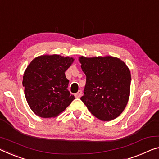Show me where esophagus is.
I'll return each instance as SVG.
<instances>
[{
	"instance_id": "1",
	"label": "esophagus",
	"mask_w": 159,
	"mask_h": 159,
	"mask_svg": "<svg viewBox=\"0 0 159 159\" xmlns=\"http://www.w3.org/2000/svg\"><path fill=\"white\" fill-rule=\"evenodd\" d=\"M82 90H79V92H78L77 93L75 94V97H76V98H80V97H82Z\"/></svg>"
}]
</instances>
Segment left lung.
Masks as SVG:
<instances>
[{
	"label": "left lung",
	"instance_id": "8db88e82",
	"mask_svg": "<svg viewBox=\"0 0 159 159\" xmlns=\"http://www.w3.org/2000/svg\"><path fill=\"white\" fill-rule=\"evenodd\" d=\"M86 75L82 101L102 121H111L123 112L130 95L131 72L119 58L112 56L79 57Z\"/></svg>",
	"mask_w": 159,
	"mask_h": 159
}]
</instances>
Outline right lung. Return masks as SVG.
<instances>
[{"label": "right lung", "instance_id": "obj_1", "mask_svg": "<svg viewBox=\"0 0 159 159\" xmlns=\"http://www.w3.org/2000/svg\"><path fill=\"white\" fill-rule=\"evenodd\" d=\"M70 57L44 55L31 61L24 72L23 86L31 110L42 118L59 115L74 100L65 71L74 62Z\"/></svg>", "mask_w": 159, "mask_h": 159}]
</instances>
